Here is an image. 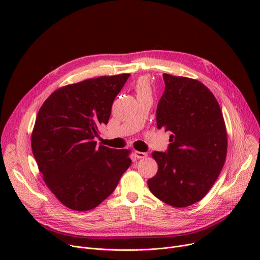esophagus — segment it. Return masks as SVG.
Segmentation results:
<instances>
[{
	"instance_id": "esophagus-1",
	"label": "esophagus",
	"mask_w": 260,
	"mask_h": 260,
	"mask_svg": "<svg viewBox=\"0 0 260 260\" xmlns=\"http://www.w3.org/2000/svg\"><path fill=\"white\" fill-rule=\"evenodd\" d=\"M135 156L137 157L138 159H142V158H146V157H147V153H143V152H138V151H136V152H135Z\"/></svg>"
}]
</instances>
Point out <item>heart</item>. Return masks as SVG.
I'll list each match as a JSON object with an SVG mask.
<instances>
[{
  "instance_id": "obj_1",
  "label": "heart",
  "mask_w": 260,
  "mask_h": 260,
  "mask_svg": "<svg viewBox=\"0 0 260 260\" xmlns=\"http://www.w3.org/2000/svg\"><path fill=\"white\" fill-rule=\"evenodd\" d=\"M135 90L137 92V97H144V95L152 94V87L149 80L146 77H141L136 82Z\"/></svg>"
}]
</instances>
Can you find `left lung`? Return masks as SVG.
<instances>
[{"label": "left lung", "instance_id": "8db88e82", "mask_svg": "<svg viewBox=\"0 0 260 260\" xmlns=\"http://www.w3.org/2000/svg\"><path fill=\"white\" fill-rule=\"evenodd\" d=\"M165 92L157 106V127L170 132L167 152H153L158 172L147 185L158 199L185 208L208 194L226 157L223 116L201 82L163 74Z\"/></svg>", "mask_w": 260, "mask_h": 260}]
</instances>
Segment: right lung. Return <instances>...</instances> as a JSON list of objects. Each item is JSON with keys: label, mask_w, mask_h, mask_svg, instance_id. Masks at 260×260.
<instances>
[{"label": "right lung", "mask_w": 260, "mask_h": 260, "mask_svg": "<svg viewBox=\"0 0 260 260\" xmlns=\"http://www.w3.org/2000/svg\"><path fill=\"white\" fill-rule=\"evenodd\" d=\"M129 76H103L63 86L40 108L31 135L32 154L46 185L68 209L98 207L131 166L129 149L98 146L93 141Z\"/></svg>", "instance_id": "add662e5"}]
</instances>
